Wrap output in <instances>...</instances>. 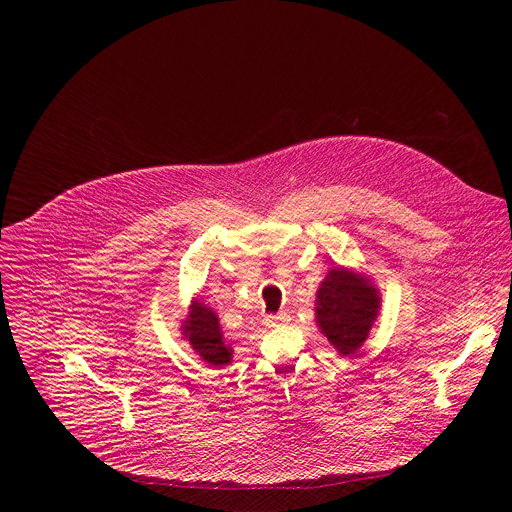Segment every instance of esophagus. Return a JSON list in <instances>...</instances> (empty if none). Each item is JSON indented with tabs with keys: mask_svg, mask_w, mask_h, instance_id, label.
<instances>
[{
	"mask_svg": "<svg viewBox=\"0 0 512 512\" xmlns=\"http://www.w3.org/2000/svg\"><path fill=\"white\" fill-rule=\"evenodd\" d=\"M288 321H290V315H288L286 311L276 313V315H266V319H264V323H266L268 327H282V325H286Z\"/></svg>",
	"mask_w": 512,
	"mask_h": 512,
	"instance_id": "1",
	"label": "esophagus"
}]
</instances>
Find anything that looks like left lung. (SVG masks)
<instances>
[{
    "instance_id": "obj_1",
    "label": "left lung",
    "mask_w": 512,
    "mask_h": 512,
    "mask_svg": "<svg viewBox=\"0 0 512 512\" xmlns=\"http://www.w3.org/2000/svg\"><path fill=\"white\" fill-rule=\"evenodd\" d=\"M376 284L355 268L335 266L315 293V323L341 357H353L380 313Z\"/></svg>"
}]
</instances>
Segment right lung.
<instances>
[{
  "mask_svg": "<svg viewBox=\"0 0 512 512\" xmlns=\"http://www.w3.org/2000/svg\"><path fill=\"white\" fill-rule=\"evenodd\" d=\"M181 335L193 351L211 366H226L232 361V347L226 343L220 329L219 315L201 299L193 297L185 319L181 321Z\"/></svg>",
  "mask_w": 512,
  "mask_h": 512,
  "instance_id": "obj_1",
  "label": "right lung"
}]
</instances>
